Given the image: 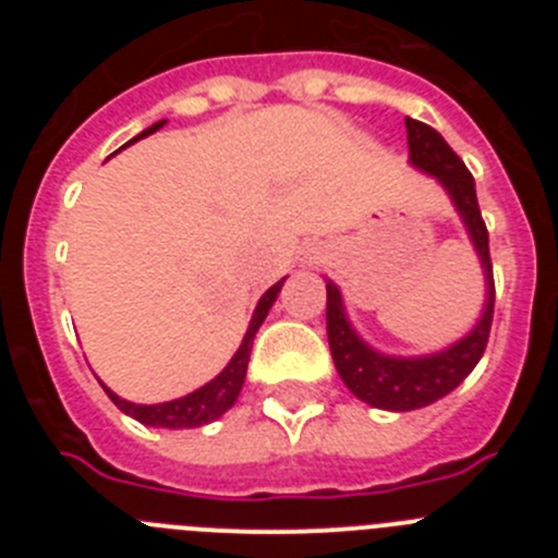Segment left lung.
Returning a JSON list of instances; mask_svg holds the SVG:
<instances>
[{
	"label": "left lung",
	"mask_w": 558,
	"mask_h": 558,
	"mask_svg": "<svg viewBox=\"0 0 558 558\" xmlns=\"http://www.w3.org/2000/svg\"><path fill=\"white\" fill-rule=\"evenodd\" d=\"M405 128L408 161L445 186L463 229H466L472 245H475L483 268V282H486V299H483V313L475 327L463 338H458L456 343L430 354L399 357V354L377 352L354 332L338 284L327 279V338L335 368H338L340 379L347 383V388L360 402L393 413L427 408L436 399L456 391L463 379L470 377L472 368L477 366V360L483 357V349L489 343L492 315H495L489 231H486L481 206H477L475 179L466 170V165L458 159L456 150L447 145L441 133L433 131L425 122L411 120V117H405Z\"/></svg>",
	"instance_id": "obj_1"
}]
</instances>
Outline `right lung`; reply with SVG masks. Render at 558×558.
<instances>
[{"instance_id":"obj_1","label":"right lung","mask_w":558,"mask_h":558,"mask_svg":"<svg viewBox=\"0 0 558 558\" xmlns=\"http://www.w3.org/2000/svg\"><path fill=\"white\" fill-rule=\"evenodd\" d=\"M165 122L167 120H161V122H156V125L145 128V131H142L140 136H133L128 145L145 140V136H150V133H156L161 125H165ZM128 145H122V147H128ZM122 147H120V150H122ZM284 279H288V276H284ZM284 279H279L274 288L265 290L263 299L256 302L254 315H251V324H248V329H245V335H243V343H240V349L234 352V357L229 360V366H226L223 372L218 374V377L209 379L206 386H201L198 391H192V393H186V397H179V399H170V402H159V405H136V402H128V399L117 397V393H113L108 386H102V383H100V386L106 388V393L111 397L113 405L120 408L122 413H128V416L136 418V422H142V425H147V427L186 430V427L209 425V422H215V418L223 416V413L229 411V408L236 402L240 391H243L245 372H248L251 347H254V335H256V329L263 327L268 310L274 307L276 295H279V290H282Z\"/></svg>"}]
</instances>
